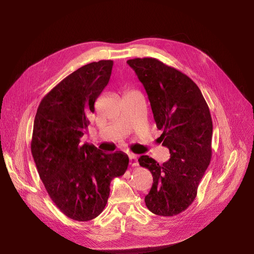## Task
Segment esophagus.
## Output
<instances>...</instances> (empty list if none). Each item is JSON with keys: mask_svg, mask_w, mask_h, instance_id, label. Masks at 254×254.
Masks as SVG:
<instances>
[{"mask_svg": "<svg viewBox=\"0 0 254 254\" xmlns=\"http://www.w3.org/2000/svg\"><path fill=\"white\" fill-rule=\"evenodd\" d=\"M128 158H129V165L132 166V167H136L138 166V158H137V155L136 154H128Z\"/></svg>", "mask_w": 254, "mask_h": 254, "instance_id": "1", "label": "esophagus"}]
</instances>
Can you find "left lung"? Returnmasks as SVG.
Masks as SVG:
<instances>
[{"mask_svg": "<svg viewBox=\"0 0 254 254\" xmlns=\"http://www.w3.org/2000/svg\"><path fill=\"white\" fill-rule=\"evenodd\" d=\"M143 84L153 117L163 134L158 139L171 157L163 165L148 155L138 159L153 177L145 204L159 216H174L194 201L197 186L212 156L213 125L209 107L192 80L153 58L128 60Z\"/></svg>", "mask_w": 254, "mask_h": 254, "instance_id": "1", "label": "left lung"}]
</instances>
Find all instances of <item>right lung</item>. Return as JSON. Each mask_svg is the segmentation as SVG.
Here are the masks:
<instances>
[{"mask_svg":"<svg viewBox=\"0 0 254 254\" xmlns=\"http://www.w3.org/2000/svg\"><path fill=\"white\" fill-rule=\"evenodd\" d=\"M112 66L113 61L93 62L66 76L42 99L34 120L31 150L39 176L52 202L78 221L101 214L112 179L128 166L122 151L104 153L80 144Z\"/></svg>","mask_w":254,"mask_h":254,"instance_id":"add662e5","label":"right lung"}]
</instances>
